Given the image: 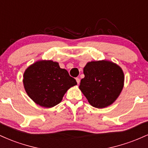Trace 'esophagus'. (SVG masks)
Masks as SVG:
<instances>
[{
  "label": "esophagus",
  "instance_id": "1",
  "mask_svg": "<svg viewBox=\"0 0 148 148\" xmlns=\"http://www.w3.org/2000/svg\"><path fill=\"white\" fill-rule=\"evenodd\" d=\"M76 82H77L78 85H79L80 84V79H79V78H76Z\"/></svg>",
  "mask_w": 148,
  "mask_h": 148
}]
</instances>
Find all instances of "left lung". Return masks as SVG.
Segmentation results:
<instances>
[{
  "mask_svg": "<svg viewBox=\"0 0 148 148\" xmlns=\"http://www.w3.org/2000/svg\"><path fill=\"white\" fill-rule=\"evenodd\" d=\"M85 77L79 89L90 104L97 108L111 105L124 87L125 75L120 66L109 60L88 62L84 68Z\"/></svg>",
  "mask_w": 148,
  "mask_h": 148,
  "instance_id": "8db88e82",
  "label": "left lung"
}]
</instances>
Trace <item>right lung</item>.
Segmentation results:
<instances>
[{
  "label": "right lung",
  "instance_id": "1",
  "mask_svg": "<svg viewBox=\"0 0 148 148\" xmlns=\"http://www.w3.org/2000/svg\"><path fill=\"white\" fill-rule=\"evenodd\" d=\"M27 95L35 103L45 108L58 104L71 87L77 85L58 62L40 60L25 70L23 79Z\"/></svg>",
  "mask_w": 148,
  "mask_h": 148
}]
</instances>
